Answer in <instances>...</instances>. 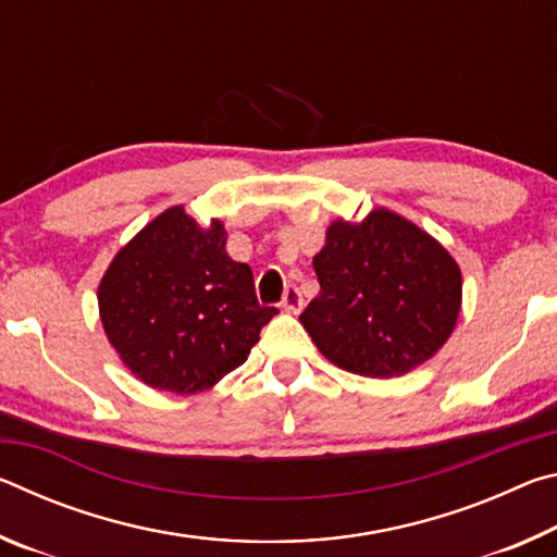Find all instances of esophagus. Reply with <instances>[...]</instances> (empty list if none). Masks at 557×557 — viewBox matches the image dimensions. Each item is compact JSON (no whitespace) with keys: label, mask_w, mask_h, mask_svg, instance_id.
Returning <instances> with one entry per match:
<instances>
[{"label":"esophagus","mask_w":557,"mask_h":557,"mask_svg":"<svg viewBox=\"0 0 557 557\" xmlns=\"http://www.w3.org/2000/svg\"><path fill=\"white\" fill-rule=\"evenodd\" d=\"M301 305H305V299H301V292L297 287H287L285 297H282V309H285V312H289V314H299Z\"/></svg>","instance_id":"34e87169"}]
</instances>
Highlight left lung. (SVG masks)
<instances>
[{
    "mask_svg": "<svg viewBox=\"0 0 557 557\" xmlns=\"http://www.w3.org/2000/svg\"><path fill=\"white\" fill-rule=\"evenodd\" d=\"M319 295L299 322L338 369L395 379L447 344L461 309V270L420 225L373 209L336 219L317 252Z\"/></svg>",
    "mask_w": 557,
    "mask_h": 557,
    "instance_id": "1",
    "label": "left lung"
}]
</instances>
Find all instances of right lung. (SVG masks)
Returning <instances> with one entry per match:
<instances>
[{
	"label": "right lung",
	"instance_id": "add662e5",
	"mask_svg": "<svg viewBox=\"0 0 557 557\" xmlns=\"http://www.w3.org/2000/svg\"><path fill=\"white\" fill-rule=\"evenodd\" d=\"M219 219L172 206L122 245L98 285L100 322L125 369L149 388L194 395L248 361L260 329L252 270L235 262Z\"/></svg>",
	"mask_w": 557,
	"mask_h": 557
}]
</instances>
